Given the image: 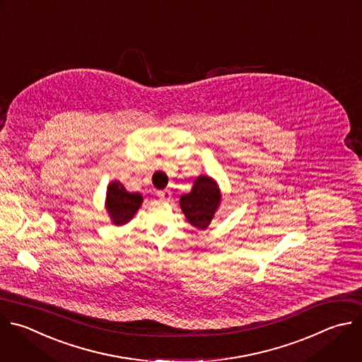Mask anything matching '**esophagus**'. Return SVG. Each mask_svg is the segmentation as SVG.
Returning a JSON list of instances; mask_svg holds the SVG:
<instances>
[{
    "instance_id": "obj_1",
    "label": "esophagus",
    "mask_w": 362,
    "mask_h": 362,
    "mask_svg": "<svg viewBox=\"0 0 362 362\" xmlns=\"http://www.w3.org/2000/svg\"><path fill=\"white\" fill-rule=\"evenodd\" d=\"M158 196L162 199V200H170L172 199V192L169 189H165V190H159L158 192Z\"/></svg>"
}]
</instances>
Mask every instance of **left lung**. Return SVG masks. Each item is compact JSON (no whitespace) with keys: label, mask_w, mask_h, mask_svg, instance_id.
Listing matches in <instances>:
<instances>
[{"label":"left lung","mask_w":362,"mask_h":362,"mask_svg":"<svg viewBox=\"0 0 362 362\" xmlns=\"http://www.w3.org/2000/svg\"><path fill=\"white\" fill-rule=\"evenodd\" d=\"M221 194L217 183L206 176H199L192 187V192L180 197V209L192 226L207 228L218 204Z\"/></svg>","instance_id":"left-lung-1"}]
</instances>
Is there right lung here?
<instances>
[{
	"instance_id": "add662e5",
	"label": "right lung",
	"mask_w": 362,
	"mask_h": 362,
	"mask_svg": "<svg viewBox=\"0 0 362 362\" xmlns=\"http://www.w3.org/2000/svg\"><path fill=\"white\" fill-rule=\"evenodd\" d=\"M144 202L141 193H129L120 182H112L106 192V210L116 226L127 224Z\"/></svg>"
}]
</instances>
